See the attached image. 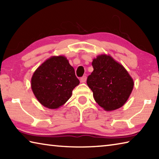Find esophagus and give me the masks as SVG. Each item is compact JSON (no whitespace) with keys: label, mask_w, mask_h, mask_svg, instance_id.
<instances>
[{"label":"esophagus","mask_w":159,"mask_h":159,"mask_svg":"<svg viewBox=\"0 0 159 159\" xmlns=\"http://www.w3.org/2000/svg\"><path fill=\"white\" fill-rule=\"evenodd\" d=\"M80 81H81V82H86V81H87V76L84 75V76L80 78Z\"/></svg>","instance_id":"34e87169"}]
</instances>
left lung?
I'll return each mask as SVG.
<instances>
[{"label": "left lung", "instance_id": "obj_1", "mask_svg": "<svg viewBox=\"0 0 159 159\" xmlns=\"http://www.w3.org/2000/svg\"><path fill=\"white\" fill-rule=\"evenodd\" d=\"M92 66L93 71L88 76L87 83L96 102L107 111L123 106L134 85L126 70L107 55L94 58Z\"/></svg>", "mask_w": 159, "mask_h": 159}]
</instances>
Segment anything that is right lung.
Here are the masks:
<instances>
[{
    "label": "right lung",
    "instance_id": "obj_1",
    "mask_svg": "<svg viewBox=\"0 0 159 159\" xmlns=\"http://www.w3.org/2000/svg\"><path fill=\"white\" fill-rule=\"evenodd\" d=\"M79 84L74 68L62 56L44 61L31 79L34 95L43 106L50 109H57L66 103L73 89Z\"/></svg>",
    "mask_w": 159,
    "mask_h": 159
}]
</instances>
